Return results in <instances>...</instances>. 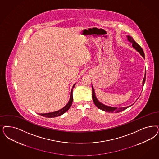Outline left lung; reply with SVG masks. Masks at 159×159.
Masks as SVG:
<instances>
[{
	"label": "left lung",
	"mask_w": 159,
	"mask_h": 159,
	"mask_svg": "<svg viewBox=\"0 0 159 159\" xmlns=\"http://www.w3.org/2000/svg\"><path fill=\"white\" fill-rule=\"evenodd\" d=\"M127 40L132 43V46L136 50L137 52L142 56L143 57L144 59V52H143V50L142 49V48L135 42V40H134V39L130 36L127 35ZM146 72L145 71L144 77L143 80V88L145 80H146ZM92 99H93L94 103L99 108V109L102 110H103L104 111H107V112H109V113H119V112H120L121 111H123V110H125L126 109H127L128 107H130L131 106H132L133 104H133H131L130 106H126V107H111V106L105 105V104L102 103L101 102H100L99 100H98V99H97L96 94H95V91H94V89L93 88V86H92Z\"/></svg>",
	"instance_id": "obj_1"
}]
</instances>
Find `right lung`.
<instances>
[{
	"mask_svg": "<svg viewBox=\"0 0 159 159\" xmlns=\"http://www.w3.org/2000/svg\"><path fill=\"white\" fill-rule=\"evenodd\" d=\"M76 83H75L72 87L71 89V93H70V99L68 102V103L66 104L65 106H64L62 109L59 110L57 111H53V112H50V113H41L40 115L42 116L46 117H49V118H52V117H57V116H60L62 115L63 114H64L65 112H66L69 109V108L71 107V104L73 103V89L75 88Z\"/></svg>",
	"mask_w": 159,
	"mask_h": 159,
	"instance_id": "right-lung-1",
	"label": "right lung"
}]
</instances>
